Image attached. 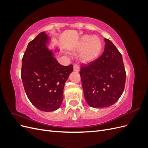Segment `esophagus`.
Wrapping results in <instances>:
<instances>
[{
  "mask_svg": "<svg viewBox=\"0 0 148 148\" xmlns=\"http://www.w3.org/2000/svg\"><path fill=\"white\" fill-rule=\"evenodd\" d=\"M73 69L75 72H78L79 71V67L78 64H75L73 66Z\"/></svg>",
  "mask_w": 148,
  "mask_h": 148,
  "instance_id": "1",
  "label": "esophagus"
}]
</instances>
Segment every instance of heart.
Returning a JSON list of instances; mask_svg holds the SVG:
<instances>
[{
    "label": "heart",
    "instance_id": "1",
    "mask_svg": "<svg viewBox=\"0 0 148 148\" xmlns=\"http://www.w3.org/2000/svg\"><path fill=\"white\" fill-rule=\"evenodd\" d=\"M102 47V41L99 37L84 35L79 41L76 51H82L79 54L80 60L88 64L95 60L99 55Z\"/></svg>",
    "mask_w": 148,
    "mask_h": 148
}]
</instances>
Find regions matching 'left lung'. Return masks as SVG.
<instances>
[{
    "label": "left lung",
    "instance_id": "1",
    "mask_svg": "<svg viewBox=\"0 0 148 148\" xmlns=\"http://www.w3.org/2000/svg\"><path fill=\"white\" fill-rule=\"evenodd\" d=\"M104 41L101 56L82 65L79 71L85 99L94 108L113 105L122 96L126 81L122 54L110 40Z\"/></svg>",
    "mask_w": 148,
    "mask_h": 148
}]
</instances>
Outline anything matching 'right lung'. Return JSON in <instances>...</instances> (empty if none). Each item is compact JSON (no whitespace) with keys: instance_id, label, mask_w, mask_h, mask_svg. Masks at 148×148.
I'll use <instances>...</instances> for the list:
<instances>
[{"instance_id":"1","label":"right lung","mask_w":148,"mask_h":148,"mask_svg":"<svg viewBox=\"0 0 148 148\" xmlns=\"http://www.w3.org/2000/svg\"><path fill=\"white\" fill-rule=\"evenodd\" d=\"M50 41L45 32L30 41L22 59L21 79L27 97L37 109L52 112L60 107L64 88L72 65L63 66L47 47Z\"/></svg>"}]
</instances>
